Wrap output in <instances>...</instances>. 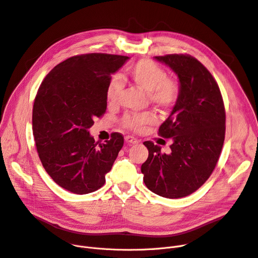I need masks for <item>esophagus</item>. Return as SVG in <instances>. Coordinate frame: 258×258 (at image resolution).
Listing matches in <instances>:
<instances>
[{
  "label": "esophagus",
  "instance_id": "34e87169",
  "mask_svg": "<svg viewBox=\"0 0 258 258\" xmlns=\"http://www.w3.org/2000/svg\"><path fill=\"white\" fill-rule=\"evenodd\" d=\"M124 140H125V142L127 144H138L139 143V140L134 138V137H132V136H126L125 138H124Z\"/></svg>",
  "mask_w": 258,
  "mask_h": 258
}]
</instances>
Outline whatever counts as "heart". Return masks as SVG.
Here are the masks:
<instances>
[{
	"mask_svg": "<svg viewBox=\"0 0 258 258\" xmlns=\"http://www.w3.org/2000/svg\"><path fill=\"white\" fill-rule=\"evenodd\" d=\"M128 79L137 87L146 92L151 104L162 111L172 110L179 99L180 88L177 81L168 78L163 68L151 60L143 59L133 65L128 71ZM122 83L118 77H113L107 85L106 98L109 104H114ZM156 121L151 113L125 115L122 119L124 127L132 131H140L148 124Z\"/></svg>",
	"mask_w": 258,
	"mask_h": 258,
	"instance_id": "1",
	"label": "heart"
}]
</instances>
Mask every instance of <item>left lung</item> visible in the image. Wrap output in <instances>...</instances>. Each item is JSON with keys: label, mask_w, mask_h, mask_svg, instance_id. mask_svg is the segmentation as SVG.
<instances>
[{"label": "left lung", "mask_w": 258, "mask_h": 258, "mask_svg": "<svg viewBox=\"0 0 258 258\" xmlns=\"http://www.w3.org/2000/svg\"><path fill=\"white\" fill-rule=\"evenodd\" d=\"M178 77L180 96L159 128L172 138L171 152H161L151 141L143 144L148 158L141 166L143 180L153 193L181 198L194 193L209 179L225 139V108L220 88L203 64L190 55L157 56Z\"/></svg>", "instance_id": "1"}]
</instances>
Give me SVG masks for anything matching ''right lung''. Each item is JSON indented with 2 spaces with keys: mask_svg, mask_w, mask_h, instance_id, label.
<instances>
[{
  "mask_svg": "<svg viewBox=\"0 0 258 258\" xmlns=\"http://www.w3.org/2000/svg\"><path fill=\"white\" fill-rule=\"evenodd\" d=\"M126 56L85 54L51 70L34 100L33 136L47 174L65 190L84 195L100 188L123 146V136L113 133L107 143L89 134L94 119L107 110L106 88Z\"/></svg>",
  "mask_w": 258,
  "mask_h": 258,
  "instance_id": "right-lung-1",
  "label": "right lung"
}]
</instances>
